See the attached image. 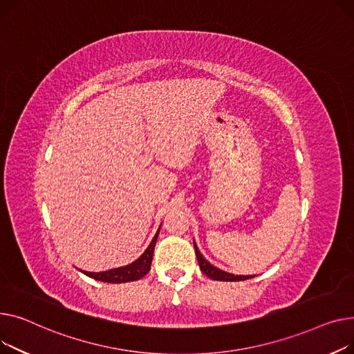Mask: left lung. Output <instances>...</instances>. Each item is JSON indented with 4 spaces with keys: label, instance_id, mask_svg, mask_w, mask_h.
Returning a JSON list of instances; mask_svg holds the SVG:
<instances>
[{
    "label": "left lung",
    "instance_id": "obj_1",
    "mask_svg": "<svg viewBox=\"0 0 354 354\" xmlns=\"http://www.w3.org/2000/svg\"><path fill=\"white\" fill-rule=\"evenodd\" d=\"M194 250H196V256H197V261L200 264V270L207 276L213 280H218V281H241V280H247V279H253L254 276H234L232 273L223 272V270L214 267L213 264H210L207 261L203 254L200 253V250L197 248V244L194 243Z\"/></svg>",
    "mask_w": 354,
    "mask_h": 354
}]
</instances>
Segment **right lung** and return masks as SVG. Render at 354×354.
Listing matches in <instances>:
<instances>
[{
  "instance_id": "add662e5",
  "label": "right lung",
  "mask_w": 354,
  "mask_h": 354,
  "mask_svg": "<svg viewBox=\"0 0 354 354\" xmlns=\"http://www.w3.org/2000/svg\"><path fill=\"white\" fill-rule=\"evenodd\" d=\"M160 233H156V236L153 237L150 245L136 261H133L129 266L124 267H118V268H111L107 270V272H100V273H93V272H84V270H80V272L84 273L86 276L98 280V281H104V283H127V281H136L140 280L141 277H144L150 272L151 268V261H153V253H154V247H156V241Z\"/></svg>"
}]
</instances>
